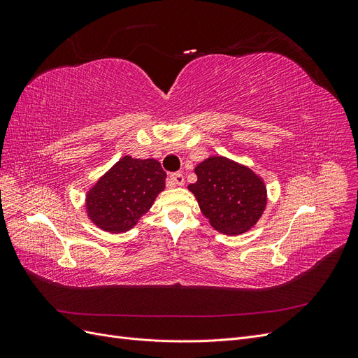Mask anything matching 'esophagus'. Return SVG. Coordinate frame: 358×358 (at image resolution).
<instances>
[{"label": "esophagus", "instance_id": "34e87169", "mask_svg": "<svg viewBox=\"0 0 358 358\" xmlns=\"http://www.w3.org/2000/svg\"><path fill=\"white\" fill-rule=\"evenodd\" d=\"M183 182H185V178H183L182 173H171V175L169 176V180H167V185L169 187H180L183 185Z\"/></svg>", "mask_w": 358, "mask_h": 358}]
</instances>
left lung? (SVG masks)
<instances>
[{
    "label": "left lung",
    "mask_w": 358,
    "mask_h": 358,
    "mask_svg": "<svg viewBox=\"0 0 358 358\" xmlns=\"http://www.w3.org/2000/svg\"><path fill=\"white\" fill-rule=\"evenodd\" d=\"M196 175L188 188L215 230L241 234L255 225L266 208V188L251 169L212 157L196 167Z\"/></svg>",
    "instance_id": "1"
}]
</instances>
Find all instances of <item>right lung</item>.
<instances>
[{
    "label": "right lung",
    "mask_w": 358,
    "mask_h": 358,
    "mask_svg": "<svg viewBox=\"0 0 358 358\" xmlns=\"http://www.w3.org/2000/svg\"><path fill=\"white\" fill-rule=\"evenodd\" d=\"M166 178L157 159L124 157L88 192L90 218L106 231L129 230L164 189Z\"/></svg>",
    "instance_id": "1"
}]
</instances>
